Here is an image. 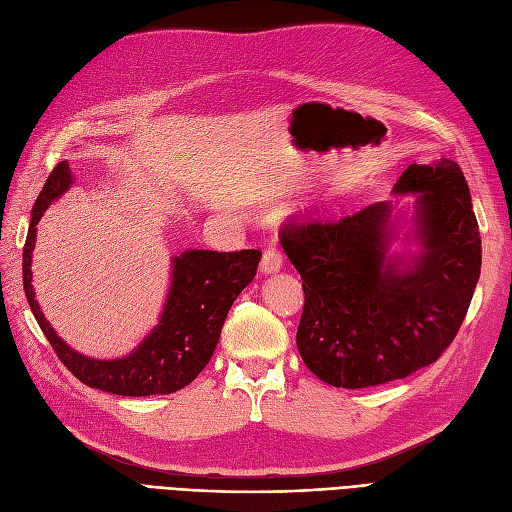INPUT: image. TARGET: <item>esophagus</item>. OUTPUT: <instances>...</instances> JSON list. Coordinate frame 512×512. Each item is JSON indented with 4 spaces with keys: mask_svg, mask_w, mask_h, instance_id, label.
Here are the masks:
<instances>
[{
    "mask_svg": "<svg viewBox=\"0 0 512 512\" xmlns=\"http://www.w3.org/2000/svg\"><path fill=\"white\" fill-rule=\"evenodd\" d=\"M284 260H282V254L275 250V247H269V250L265 252V256H262V262H260V271L269 275V273H277L282 269Z\"/></svg>",
    "mask_w": 512,
    "mask_h": 512,
    "instance_id": "obj_1",
    "label": "esophagus"
}]
</instances>
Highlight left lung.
<instances>
[{"mask_svg": "<svg viewBox=\"0 0 512 512\" xmlns=\"http://www.w3.org/2000/svg\"><path fill=\"white\" fill-rule=\"evenodd\" d=\"M393 194L414 196L412 215L384 200L339 222L282 230L305 292L297 348L307 369L337 389H367L436 363L480 277L478 222L457 162L410 164Z\"/></svg>", "mask_w": 512, "mask_h": 512, "instance_id": "1", "label": "left lung"}]
</instances>
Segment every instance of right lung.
I'll use <instances>...</instances> for the list:
<instances>
[{
    "label": "right lung",
    "mask_w": 512,
    "mask_h": 512,
    "mask_svg": "<svg viewBox=\"0 0 512 512\" xmlns=\"http://www.w3.org/2000/svg\"><path fill=\"white\" fill-rule=\"evenodd\" d=\"M74 183L68 160L59 162L36 198L23 247V288L42 333L72 374L91 389L113 395H166L188 386L220 342L224 320L241 290L254 280L260 252L185 250L170 260V284L162 314L141 344L119 359H94L70 348L44 318L32 284V252L38 222Z\"/></svg>",
    "instance_id": "add662e5"
}]
</instances>
